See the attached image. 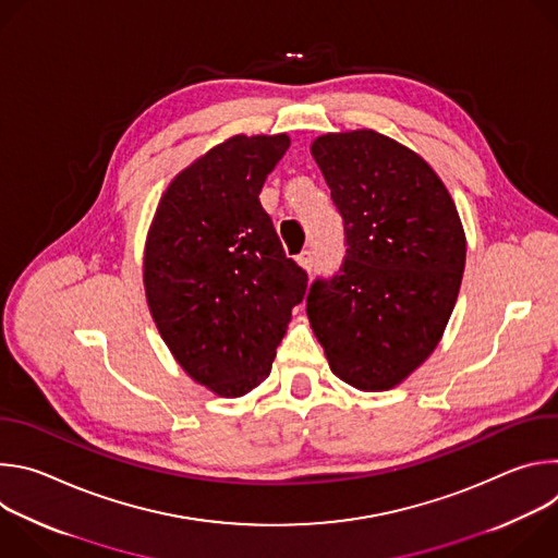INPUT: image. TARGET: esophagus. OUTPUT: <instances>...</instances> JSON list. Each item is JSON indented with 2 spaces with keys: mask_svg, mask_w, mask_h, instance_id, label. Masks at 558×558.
<instances>
[{
  "mask_svg": "<svg viewBox=\"0 0 558 558\" xmlns=\"http://www.w3.org/2000/svg\"><path fill=\"white\" fill-rule=\"evenodd\" d=\"M295 260H298V265H300L304 271H311V269H313V254H311V252H302Z\"/></svg>",
  "mask_w": 558,
  "mask_h": 558,
  "instance_id": "34e87169",
  "label": "esophagus"
}]
</instances>
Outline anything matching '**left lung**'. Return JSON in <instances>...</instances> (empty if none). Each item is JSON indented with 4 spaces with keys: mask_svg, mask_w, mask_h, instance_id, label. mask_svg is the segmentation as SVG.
Masks as SVG:
<instances>
[{
    "mask_svg": "<svg viewBox=\"0 0 558 558\" xmlns=\"http://www.w3.org/2000/svg\"><path fill=\"white\" fill-rule=\"evenodd\" d=\"M311 154L344 218L347 256L306 298L331 371L357 390L402 384L437 349L454 308L465 231L424 158L375 130L329 132Z\"/></svg>",
    "mask_w": 558,
    "mask_h": 558,
    "instance_id": "obj_1",
    "label": "left lung"
}]
</instances>
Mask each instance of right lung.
<instances>
[{
    "label": "right lung",
    "instance_id": "add662e5",
    "mask_svg": "<svg viewBox=\"0 0 558 558\" xmlns=\"http://www.w3.org/2000/svg\"><path fill=\"white\" fill-rule=\"evenodd\" d=\"M289 143L233 134L214 145L172 179L147 229L151 320L181 368L220 397H243L269 377L306 291L258 198Z\"/></svg>",
    "mask_w": 558,
    "mask_h": 558
}]
</instances>
